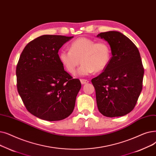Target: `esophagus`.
I'll return each instance as SVG.
<instances>
[{
  "label": "esophagus",
  "instance_id": "34e87169",
  "mask_svg": "<svg viewBox=\"0 0 156 156\" xmlns=\"http://www.w3.org/2000/svg\"><path fill=\"white\" fill-rule=\"evenodd\" d=\"M80 83H81V84H86V83H89V80H88L84 79H80Z\"/></svg>",
  "mask_w": 156,
  "mask_h": 156
}]
</instances>
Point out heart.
<instances>
[{"label": "heart", "instance_id": "obj_1", "mask_svg": "<svg viewBox=\"0 0 156 156\" xmlns=\"http://www.w3.org/2000/svg\"><path fill=\"white\" fill-rule=\"evenodd\" d=\"M59 58L70 73H75L81 60L83 64L77 73L79 76H87L107 68L111 59V49L105 41L96 42L93 39L82 37L72 42L70 50H62Z\"/></svg>", "mask_w": 156, "mask_h": 156}]
</instances>
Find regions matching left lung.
<instances>
[{"label":"left lung","instance_id":"1","mask_svg":"<svg viewBox=\"0 0 156 156\" xmlns=\"http://www.w3.org/2000/svg\"><path fill=\"white\" fill-rule=\"evenodd\" d=\"M97 37L108 42L112 55L104 71L91 80L98 110L109 117L125 115L135 108L142 90L144 69L139 51L121 32H101Z\"/></svg>","mask_w":156,"mask_h":156}]
</instances>
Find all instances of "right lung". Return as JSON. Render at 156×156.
Masks as SVG:
<instances>
[{
  "label": "right lung",
  "mask_w": 156,
  "mask_h": 156,
  "mask_svg": "<svg viewBox=\"0 0 156 156\" xmlns=\"http://www.w3.org/2000/svg\"><path fill=\"white\" fill-rule=\"evenodd\" d=\"M72 37L40 36L20 55L16 70L18 91L28 112L41 119L60 121L74 109L81 84L64 70L58 54Z\"/></svg>",
  "instance_id": "add662e5"
}]
</instances>
